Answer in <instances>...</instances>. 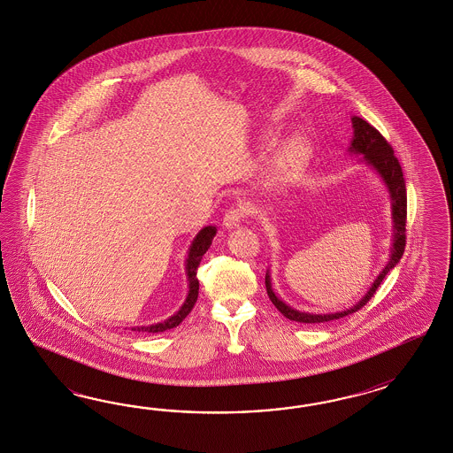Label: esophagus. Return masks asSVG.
<instances>
[{
  "label": "esophagus",
  "mask_w": 453,
  "mask_h": 453,
  "mask_svg": "<svg viewBox=\"0 0 453 453\" xmlns=\"http://www.w3.org/2000/svg\"><path fill=\"white\" fill-rule=\"evenodd\" d=\"M246 218V209L242 206H233L229 207L224 214V219L222 224L227 227V229H233L235 226L241 224V220H244Z\"/></svg>",
  "instance_id": "esophagus-1"
}]
</instances>
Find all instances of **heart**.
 I'll use <instances>...</instances> for the list:
<instances>
[{
  "label": "heart",
  "mask_w": 453,
  "mask_h": 453,
  "mask_svg": "<svg viewBox=\"0 0 453 453\" xmlns=\"http://www.w3.org/2000/svg\"><path fill=\"white\" fill-rule=\"evenodd\" d=\"M311 157V144L303 137H292L282 142L274 152L273 167L277 178H294Z\"/></svg>",
  "instance_id": "1"
}]
</instances>
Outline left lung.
Masks as SVG:
<instances>
[{"label":"left lung","instance_id":"obj_1","mask_svg":"<svg viewBox=\"0 0 453 453\" xmlns=\"http://www.w3.org/2000/svg\"><path fill=\"white\" fill-rule=\"evenodd\" d=\"M352 127H354V139H352V144H350L349 151L364 156V161L380 176V179L385 182V186H387V189H388V194H390L392 219H394V239H392V249H390V259L382 269V273L377 275V279L373 280L369 292L360 301L357 302L354 307L345 309L342 312H334V314H311V312H301V311H296V309L288 307L286 302L280 301L275 296L273 284H271V274L267 271L265 288H267L269 299L273 301L280 314H284V317H288V320H294V322L320 324V322H330V320L354 314L358 309H362L367 302L371 301L377 288L382 284L385 275L388 274L397 265L400 257L403 256V250H405L407 189H405V179H403L400 163H398L397 157L394 156L392 146L387 142V139L372 124L364 121L358 116H354L352 118Z\"/></svg>","mask_w":453,"mask_h":453}]
</instances>
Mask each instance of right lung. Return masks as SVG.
Returning a JSON list of instances; mask_svg holds the SVG:
<instances>
[{"mask_svg":"<svg viewBox=\"0 0 453 453\" xmlns=\"http://www.w3.org/2000/svg\"><path fill=\"white\" fill-rule=\"evenodd\" d=\"M216 227L214 226H207L204 229H201L199 234L194 237L191 247H189V254L186 259V274L189 280V292L188 297L182 303V307L179 309L174 316L165 319V322H157L148 327H134L133 330L137 332H150V334H157V332H165V330L174 329L179 324L188 317L191 312L194 303L197 301V294H199V280H197V267L201 264L203 256L206 254L207 249L212 244V239L216 235Z\"/></svg>","mask_w":453,"mask_h":453,"instance_id":"obj_1","label":"right lung"}]
</instances>
